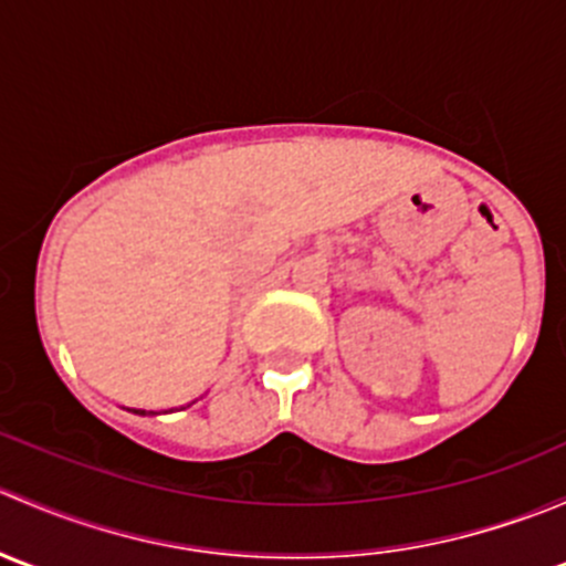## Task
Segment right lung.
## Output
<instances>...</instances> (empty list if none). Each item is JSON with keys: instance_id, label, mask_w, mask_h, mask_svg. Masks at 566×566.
<instances>
[{"instance_id": "1", "label": "right lung", "mask_w": 566, "mask_h": 566, "mask_svg": "<svg viewBox=\"0 0 566 566\" xmlns=\"http://www.w3.org/2000/svg\"><path fill=\"white\" fill-rule=\"evenodd\" d=\"M134 413H142V416H145V410H134Z\"/></svg>"}]
</instances>
